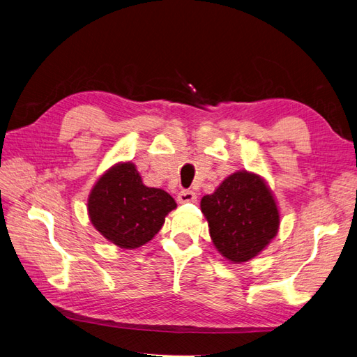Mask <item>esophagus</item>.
Masks as SVG:
<instances>
[{
    "label": "esophagus",
    "instance_id": "obj_1",
    "mask_svg": "<svg viewBox=\"0 0 357 357\" xmlns=\"http://www.w3.org/2000/svg\"><path fill=\"white\" fill-rule=\"evenodd\" d=\"M180 204H186V202H195L197 201V193L192 190H181L177 197Z\"/></svg>",
    "mask_w": 357,
    "mask_h": 357
}]
</instances>
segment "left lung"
Wrapping results in <instances>:
<instances>
[{"label": "left lung", "instance_id": "obj_1", "mask_svg": "<svg viewBox=\"0 0 357 357\" xmlns=\"http://www.w3.org/2000/svg\"><path fill=\"white\" fill-rule=\"evenodd\" d=\"M211 241L232 264L256 257L280 228V211L266 181L250 171L226 177L211 195L201 199Z\"/></svg>", "mask_w": 357, "mask_h": 357}]
</instances>
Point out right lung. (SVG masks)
Segmentation results:
<instances>
[{"instance_id":"obj_1","label":"right lung","mask_w":357,"mask_h":357,"mask_svg":"<svg viewBox=\"0 0 357 357\" xmlns=\"http://www.w3.org/2000/svg\"><path fill=\"white\" fill-rule=\"evenodd\" d=\"M177 204L169 193L147 188L132 162H119L96 180L88 214L105 240L121 248H138L160 231Z\"/></svg>"}]
</instances>
